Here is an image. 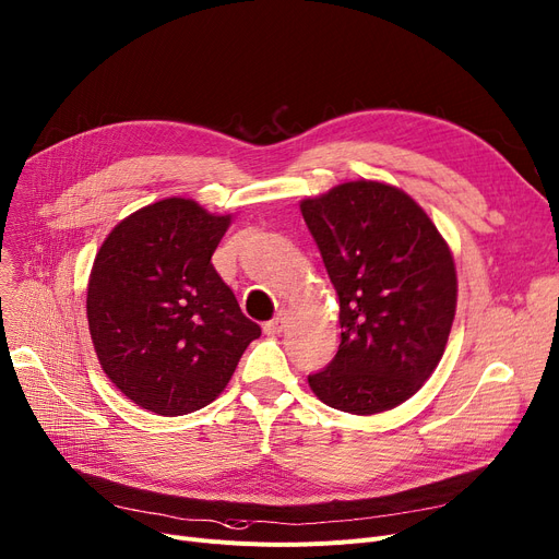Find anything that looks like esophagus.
<instances>
[{
    "label": "esophagus",
    "mask_w": 559,
    "mask_h": 559,
    "mask_svg": "<svg viewBox=\"0 0 559 559\" xmlns=\"http://www.w3.org/2000/svg\"><path fill=\"white\" fill-rule=\"evenodd\" d=\"M285 326V312H278L276 318H272L270 322H264V333L266 335H278Z\"/></svg>",
    "instance_id": "esophagus-1"
}]
</instances>
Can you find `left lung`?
Here are the masks:
<instances>
[{"instance_id": "obj_1", "label": "left lung", "mask_w": 559, "mask_h": 559, "mask_svg": "<svg viewBox=\"0 0 559 559\" xmlns=\"http://www.w3.org/2000/svg\"><path fill=\"white\" fill-rule=\"evenodd\" d=\"M340 301V345L308 374L324 404L381 414L420 391L445 352L456 308L450 249L423 207L372 180L301 203Z\"/></svg>"}]
</instances>
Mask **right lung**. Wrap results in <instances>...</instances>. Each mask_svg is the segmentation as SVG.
Returning <instances> with one entry per match:
<instances>
[{
  "instance_id": "obj_1",
  "label": "right lung",
  "mask_w": 559,
  "mask_h": 559,
  "mask_svg": "<svg viewBox=\"0 0 559 559\" xmlns=\"http://www.w3.org/2000/svg\"><path fill=\"white\" fill-rule=\"evenodd\" d=\"M230 216L164 199L120 222L93 262L88 329L105 374L136 406L185 416L216 400L260 326L216 274Z\"/></svg>"
}]
</instances>
